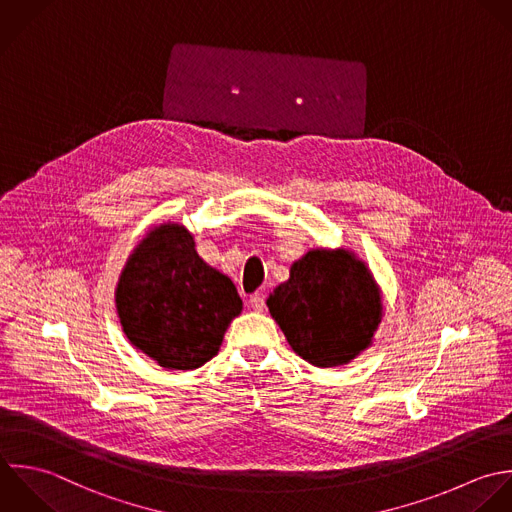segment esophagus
<instances>
[{
  "label": "esophagus",
  "instance_id": "34e87169",
  "mask_svg": "<svg viewBox=\"0 0 512 512\" xmlns=\"http://www.w3.org/2000/svg\"><path fill=\"white\" fill-rule=\"evenodd\" d=\"M249 305L253 311H263L265 309V297L261 293H255L249 297Z\"/></svg>",
  "mask_w": 512,
  "mask_h": 512
}]
</instances>
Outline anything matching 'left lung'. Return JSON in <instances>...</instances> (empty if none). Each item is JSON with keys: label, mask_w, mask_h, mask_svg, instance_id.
Masks as SVG:
<instances>
[{"label": "left lung", "mask_w": 512, "mask_h": 512, "mask_svg": "<svg viewBox=\"0 0 512 512\" xmlns=\"http://www.w3.org/2000/svg\"><path fill=\"white\" fill-rule=\"evenodd\" d=\"M291 349L327 369L351 363L373 343L383 317L369 267L347 249H311L267 299Z\"/></svg>", "instance_id": "1"}]
</instances>
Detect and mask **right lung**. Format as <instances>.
<instances>
[{
    "mask_svg": "<svg viewBox=\"0 0 512 512\" xmlns=\"http://www.w3.org/2000/svg\"><path fill=\"white\" fill-rule=\"evenodd\" d=\"M125 337L169 371H193L211 361L243 301L233 281L195 251L193 235L163 223L129 255L117 289Z\"/></svg>",
    "mask_w": 512,
    "mask_h": 512,
    "instance_id": "add662e5",
    "label": "right lung"
}]
</instances>
